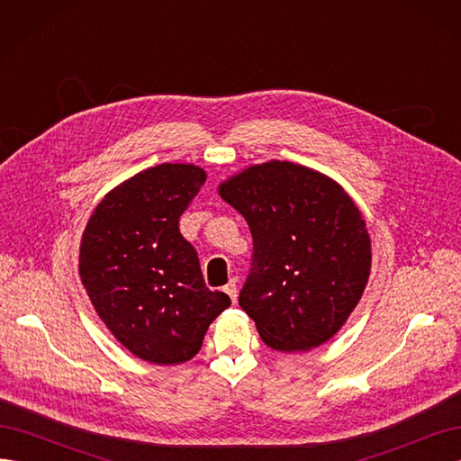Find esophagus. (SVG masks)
Instances as JSON below:
<instances>
[{
  "label": "esophagus",
  "instance_id": "esophagus-1",
  "mask_svg": "<svg viewBox=\"0 0 461 461\" xmlns=\"http://www.w3.org/2000/svg\"><path fill=\"white\" fill-rule=\"evenodd\" d=\"M225 292L230 296L232 302H236V296H239V288H236V278H232V281H229V285L225 286Z\"/></svg>",
  "mask_w": 461,
  "mask_h": 461
}]
</instances>
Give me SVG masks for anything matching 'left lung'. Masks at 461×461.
I'll use <instances>...</instances> for the list:
<instances>
[{"label": "left lung", "instance_id": "1", "mask_svg": "<svg viewBox=\"0 0 461 461\" xmlns=\"http://www.w3.org/2000/svg\"><path fill=\"white\" fill-rule=\"evenodd\" d=\"M254 239L240 308L278 352L340 330L367 286L371 239L361 212L323 173L292 161L252 165L219 185Z\"/></svg>", "mask_w": 461, "mask_h": 461}]
</instances>
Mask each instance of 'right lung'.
<instances>
[{
	"instance_id": "1",
	"label": "right lung",
	"mask_w": 461,
	"mask_h": 461,
	"mask_svg": "<svg viewBox=\"0 0 461 461\" xmlns=\"http://www.w3.org/2000/svg\"><path fill=\"white\" fill-rule=\"evenodd\" d=\"M205 183L190 163H163L131 176L97 203L82 234L78 273L113 337L156 366L200 352L212 321L230 305L212 292L178 219Z\"/></svg>"
}]
</instances>
